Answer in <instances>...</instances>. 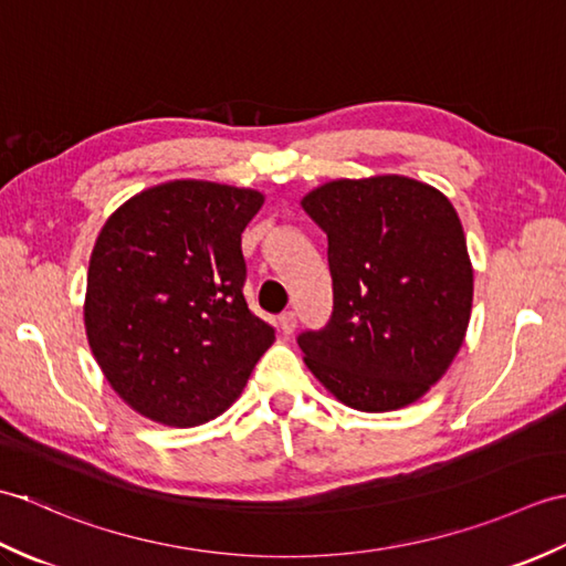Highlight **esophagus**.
Masks as SVG:
<instances>
[{
	"label": "esophagus",
	"instance_id": "34e87169",
	"mask_svg": "<svg viewBox=\"0 0 566 566\" xmlns=\"http://www.w3.org/2000/svg\"><path fill=\"white\" fill-rule=\"evenodd\" d=\"M276 323H280V331L284 335H292L294 328H296V314H294V311H286V314H282Z\"/></svg>",
	"mask_w": 566,
	"mask_h": 566
}]
</instances>
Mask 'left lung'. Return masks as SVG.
Masks as SVG:
<instances>
[{
    "instance_id": "1",
    "label": "left lung",
    "mask_w": 566,
    "mask_h": 566,
    "mask_svg": "<svg viewBox=\"0 0 566 566\" xmlns=\"http://www.w3.org/2000/svg\"><path fill=\"white\" fill-rule=\"evenodd\" d=\"M304 211L328 235L333 311L298 333L304 363L357 411L418 401L460 350L474 274L460 216L416 179H335Z\"/></svg>"
}]
</instances>
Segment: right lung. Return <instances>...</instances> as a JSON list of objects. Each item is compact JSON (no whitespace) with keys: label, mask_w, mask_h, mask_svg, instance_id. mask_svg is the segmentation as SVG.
Returning <instances> with one entry per match:
<instances>
[{"label":"right lung","mask_w":566,"mask_h":566,"mask_svg":"<svg viewBox=\"0 0 566 566\" xmlns=\"http://www.w3.org/2000/svg\"><path fill=\"white\" fill-rule=\"evenodd\" d=\"M262 195L167 182L128 199L90 258L84 326L114 391L140 416L191 428L243 391L274 328L248 308L240 233Z\"/></svg>","instance_id":"right-lung-1"}]
</instances>
